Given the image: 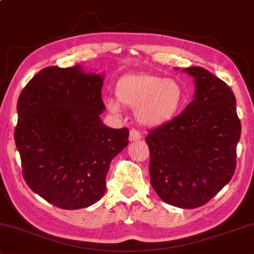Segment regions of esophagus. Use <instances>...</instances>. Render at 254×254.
<instances>
[{
    "mask_svg": "<svg viewBox=\"0 0 254 254\" xmlns=\"http://www.w3.org/2000/svg\"><path fill=\"white\" fill-rule=\"evenodd\" d=\"M139 139H141V133L139 131L137 130H130V134H129V140L130 141H138Z\"/></svg>",
    "mask_w": 254,
    "mask_h": 254,
    "instance_id": "obj_1",
    "label": "esophagus"
}]
</instances>
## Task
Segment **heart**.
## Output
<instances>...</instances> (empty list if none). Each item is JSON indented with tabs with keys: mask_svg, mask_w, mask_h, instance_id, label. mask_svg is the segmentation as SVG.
Instances as JSON below:
<instances>
[{
	"mask_svg": "<svg viewBox=\"0 0 254 254\" xmlns=\"http://www.w3.org/2000/svg\"><path fill=\"white\" fill-rule=\"evenodd\" d=\"M117 102L107 100L114 114L121 107L134 109V116L141 125L155 127L166 124L177 116L185 101V88L173 77H162L150 73L127 74L115 87Z\"/></svg>",
	"mask_w": 254,
	"mask_h": 254,
	"instance_id": "heart-1",
	"label": "heart"
}]
</instances>
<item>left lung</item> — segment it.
<instances>
[{
	"label": "left lung",
	"instance_id": "8db88e82",
	"mask_svg": "<svg viewBox=\"0 0 254 254\" xmlns=\"http://www.w3.org/2000/svg\"><path fill=\"white\" fill-rule=\"evenodd\" d=\"M182 72L194 79V100L173 120L151 130L145 141L151 185L159 197L192 209L210 201L231 180L242 127L228 84L202 67Z\"/></svg>",
	"mask_w": 254,
	"mask_h": 254
}]
</instances>
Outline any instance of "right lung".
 Returning a JSON list of instances; mask_svg holds the SVG:
<instances>
[{
  "label": "right lung",
  "instance_id": "add662e5",
  "mask_svg": "<svg viewBox=\"0 0 254 254\" xmlns=\"http://www.w3.org/2000/svg\"><path fill=\"white\" fill-rule=\"evenodd\" d=\"M104 74L82 66L46 67L17 102L16 147L23 177L44 200L62 209L87 208L106 192L110 162L127 146L129 130L101 120Z\"/></svg>",
  "mask_w": 254,
  "mask_h": 254
}]
</instances>
